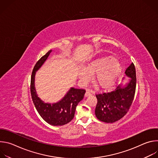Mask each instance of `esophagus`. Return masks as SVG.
<instances>
[{"label": "esophagus", "mask_w": 158, "mask_h": 158, "mask_svg": "<svg viewBox=\"0 0 158 158\" xmlns=\"http://www.w3.org/2000/svg\"><path fill=\"white\" fill-rule=\"evenodd\" d=\"M91 94H92L91 93L87 90V91H86V92H85V97H88V96H91Z\"/></svg>", "instance_id": "34e87169"}]
</instances>
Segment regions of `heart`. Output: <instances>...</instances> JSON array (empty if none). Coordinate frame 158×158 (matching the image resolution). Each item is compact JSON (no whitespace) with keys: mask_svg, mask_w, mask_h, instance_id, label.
<instances>
[{"mask_svg":"<svg viewBox=\"0 0 158 158\" xmlns=\"http://www.w3.org/2000/svg\"><path fill=\"white\" fill-rule=\"evenodd\" d=\"M123 69L121 64L112 56H102L87 63L86 68L79 71V79L82 84H86L95 76V81L98 85L104 89H107L113 85Z\"/></svg>","mask_w":158,"mask_h":158,"instance_id":"b5f03b06","label":"heart"}]
</instances>
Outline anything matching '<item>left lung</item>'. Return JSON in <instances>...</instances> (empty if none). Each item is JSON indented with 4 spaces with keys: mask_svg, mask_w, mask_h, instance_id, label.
I'll return each instance as SVG.
<instances>
[{
    "mask_svg": "<svg viewBox=\"0 0 158 158\" xmlns=\"http://www.w3.org/2000/svg\"><path fill=\"white\" fill-rule=\"evenodd\" d=\"M125 74L130 78L126 82H123L125 80L124 77L123 82L113 91L96 95L98 103L95 114L99 121L107 123H114L127 112L136 91V75L133 63L127 67Z\"/></svg>",
    "mask_w": 158,
    "mask_h": 158,
    "instance_id": "1",
    "label": "left lung"
}]
</instances>
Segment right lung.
<instances>
[{
	"label": "right lung",
	"instance_id": "right-lung-1",
	"mask_svg": "<svg viewBox=\"0 0 158 158\" xmlns=\"http://www.w3.org/2000/svg\"><path fill=\"white\" fill-rule=\"evenodd\" d=\"M51 52L52 50H50L35 64L31 76V93L34 104L41 118L51 125L63 126L74 118L76 106L84 98L85 91L71 87L61 100L55 103L45 102L38 97L35 87V74L46 61Z\"/></svg>",
	"mask_w": 158,
	"mask_h": 158
}]
</instances>
